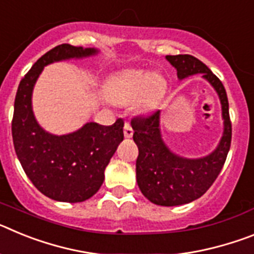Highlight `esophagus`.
Instances as JSON below:
<instances>
[{
    "label": "esophagus",
    "instance_id": "obj_1",
    "mask_svg": "<svg viewBox=\"0 0 254 254\" xmlns=\"http://www.w3.org/2000/svg\"><path fill=\"white\" fill-rule=\"evenodd\" d=\"M123 134H125L126 138H131L132 136H133V129H132L129 123H125V127H123Z\"/></svg>",
    "mask_w": 254,
    "mask_h": 254
}]
</instances>
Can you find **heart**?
Listing matches in <instances>:
<instances>
[{
	"mask_svg": "<svg viewBox=\"0 0 254 254\" xmlns=\"http://www.w3.org/2000/svg\"><path fill=\"white\" fill-rule=\"evenodd\" d=\"M167 81L159 73L145 68H126L105 80L104 95L112 104L123 107L133 102L134 111L146 113L160 102Z\"/></svg>",
	"mask_w": 254,
	"mask_h": 254,
	"instance_id": "obj_1",
	"label": "heart"
}]
</instances>
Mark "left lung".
Returning <instances> with one entry per match:
<instances>
[{"instance_id": "1", "label": "left lung", "mask_w": 254, "mask_h": 254, "mask_svg": "<svg viewBox=\"0 0 254 254\" xmlns=\"http://www.w3.org/2000/svg\"><path fill=\"white\" fill-rule=\"evenodd\" d=\"M179 80L201 75L214 87L221 104L223 134L217 146L201 158H186L169 149L160 128V111L149 118L132 120L133 141L138 146L136 179L141 193L159 206H179L199 198L212 186L228 156L232 142L229 103L223 82L210 68L190 55L165 56Z\"/></svg>"}]
</instances>
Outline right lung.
I'll list each match as a JSON object with an SVG mask.
<instances>
[{"instance_id":"right-lung-1","label":"right lung","mask_w":254,"mask_h":254,"mask_svg":"<svg viewBox=\"0 0 254 254\" xmlns=\"http://www.w3.org/2000/svg\"><path fill=\"white\" fill-rule=\"evenodd\" d=\"M99 49L61 44L33 64L17 87L12 118V140L17 159L33 185L44 196L60 202H82L99 190L104 170L123 141V121L112 126L87 122L66 134H53L38 123L33 90L46 66L84 60Z\"/></svg>"}]
</instances>
